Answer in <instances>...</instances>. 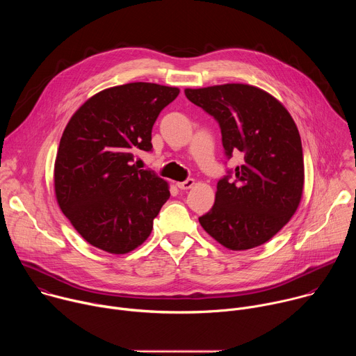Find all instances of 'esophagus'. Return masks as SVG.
<instances>
[{
  "mask_svg": "<svg viewBox=\"0 0 356 356\" xmlns=\"http://www.w3.org/2000/svg\"><path fill=\"white\" fill-rule=\"evenodd\" d=\"M193 186H194V180H193V179H187V180H184V181L177 183V187H179L180 190H188V188H191Z\"/></svg>",
  "mask_w": 356,
  "mask_h": 356,
  "instance_id": "1",
  "label": "esophagus"
}]
</instances>
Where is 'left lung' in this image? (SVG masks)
<instances>
[{
	"label": "left lung",
	"instance_id": "obj_1",
	"mask_svg": "<svg viewBox=\"0 0 356 356\" xmlns=\"http://www.w3.org/2000/svg\"><path fill=\"white\" fill-rule=\"evenodd\" d=\"M184 94L218 122L227 159L241 154L243 161L218 180L213 209L198 218L201 227L232 250L268 242L289 222L302 194V147L293 118L275 97L248 84Z\"/></svg>",
	"mask_w": 356,
	"mask_h": 356
}]
</instances>
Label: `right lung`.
<instances>
[{
    "mask_svg": "<svg viewBox=\"0 0 356 356\" xmlns=\"http://www.w3.org/2000/svg\"><path fill=\"white\" fill-rule=\"evenodd\" d=\"M179 88L129 83L99 91L74 113L55 163L59 207L92 246L127 253L150 235L169 200L168 183L139 169L135 154L152 150V128Z\"/></svg>",
    "mask_w": 356,
    "mask_h": 356,
    "instance_id": "add662e5",
    "label": "right lung"
}]
</instances>
